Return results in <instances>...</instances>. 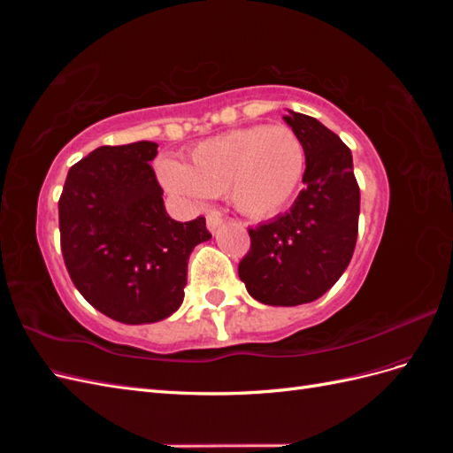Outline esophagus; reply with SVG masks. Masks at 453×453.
<instances>
[{"instance_id":"1","label":"esophagus","mask_w":453,"mask_h":453,"mask_svg":"<svg viewBox=\"0 0 453 453\" xmlns=\"http://www.w3.org/2000/svg\"><path fill=\"white\" fill-rule=\"evenodd\" d=\"M205 223H208V230L211 232V234H215V232L219 230V226L223 225V219L219 217L217 213H210L208 219H205Z\"/></svg>"}]
</instances>
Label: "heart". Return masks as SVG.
Listing matches in <instances>:
<instances>
[{"instance_id":"heart-1","label":"heart","mask_w":453,"mask_h":453,"mask_svg":"<svg viewBox=\"0 0 453 453\" xmlns=\"http://www.w3.org/2000/svg\"><path fill=\"white\" fill-rule=\"evenodd\" d=\"M304 172V147L285 127H248L219 134L188 150L185 166L164 162L162 181L193 198L226 195L248 219H268L291 200Z\"/></svg>"}]
</instances>
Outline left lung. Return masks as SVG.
Masks as SVG:
<instances>
[{
    "instance_id": "8db88e82",
    "label": "left lung",
    "mask_w": 453,
    "mask_h": 453,
    "mask_svg": "<svg viewBox=\"0 0 453 453\" xmlns=\"http://www.w3.org/2000/svg\"><path fill=\"white\" fill-rule=\"evenodd\" d=\"M283 120L304 147V190L289 213L250 228L251 250L238 266L248 293L268 306L313 303L331 289L351 260L361 205L344 142L291 109Z\"/></svg>"
}]
</instances>
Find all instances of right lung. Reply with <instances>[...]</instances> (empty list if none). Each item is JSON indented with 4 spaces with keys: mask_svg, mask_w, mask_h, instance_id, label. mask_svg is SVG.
I'll use <instances>...</instances> for the list:
<instances>
[{
    "mask_svg": "<svg viewBox=\"0 0 453 453\" xmlns=\"http://www.w3.org/2000/svg\"><path fill=\"white\" fill-rule=\"evenodd\" d=\"M157 143L98 147L70 168L58 202L60 243L77 291L107 318L157 323L180 310L188 257L211 234L164 208L149 162Z\"/></svg>",
    "mask_w": 453,
    "mask_h": 453,
    "instance_id": "obj_1",
    "label": "right lung"
}]
</instances>
